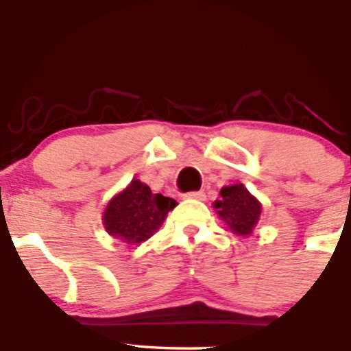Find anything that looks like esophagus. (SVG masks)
<instances>
[{
  "label": "esophagus",
  "instance_id": "34e87169",
  "mask_svg": "<svg viewBox=\"0 0 351 351\" xmlns=\"http://www.w3.org/2000/svg\"><path fill=\"white\" fill-rule=\"evenodd\" d=\"M184 198L188 199H204L206 198V195H204L203 189H199V191H189L184 195Z\"/></svg>",
  "mask_w": 351,
  "mask_h": 351
}]
</instances>
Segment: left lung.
<instances>
[{
  "label": "left lung",
  "instance_id": "left-lung-1",
  "mask_svg": "<svg viewBox=\"0 0 351 351\" xmlns=\"http://www.w3.org/2000/svg\"><path fill=\"white\" fill-rule=\"evenodd\" d=\"M215 208L219 217H223L229 228L241 236L251 234L261 216V203L243 184L221 189V199L216 201Z\"/></svg>",
  "mask_w": 351,
  "mask_h": 351
}]
</instances>
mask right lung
<instances>
[{"instance_id": "1", "label": "right lung", "mask_w": 351, "mask_h": 351, "mask_svg": "<svg viewBox=\"0 0 351 351\" xmlns=\"http://www.w3.org/2000/svg\"><path fill=\"white\" fill-rule=\"evenodd\" d=\"M176 201L163 195H153L140 180L132 183L108 203L104 224L112 236L138 244L147 241L162 226L165 216L176 206Z\"/></svg>"}]
</instances>
